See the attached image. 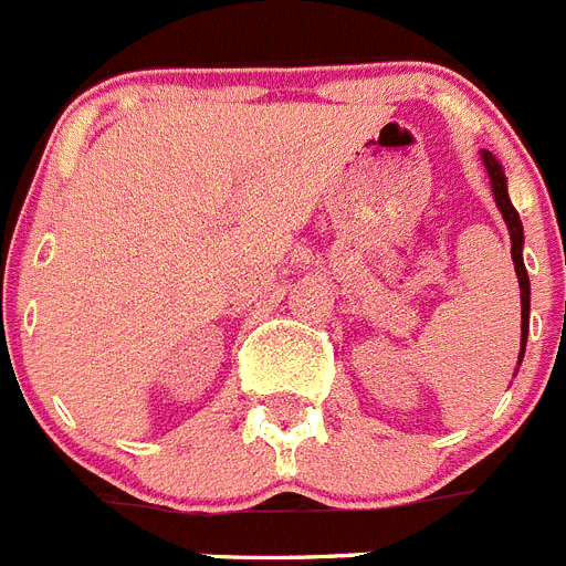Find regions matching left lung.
<instances>
[{
	"label": "left lung",
	"mask_w": 566,
	"mask_h": 566,
	"mask_svg": "<svg viewBox=\"0 0 566 566\" xmlns=\"http://www.w3.org/2000/svg\"><path fill=\"white\" fill-rule=\"evenodd\" d=\"M482 165H485V171L491 177V188H494V200H497L500 211H503V218H506L509 235H512V259H514V270H517V282H521V360L523 352H526V334H530V275H526V268H523V223L517 218V209L509 200L506 191V177H503V165L489 154V150H482Z\"/></svg>",
	"instance_id": "obj_1"
}]
</instances>
